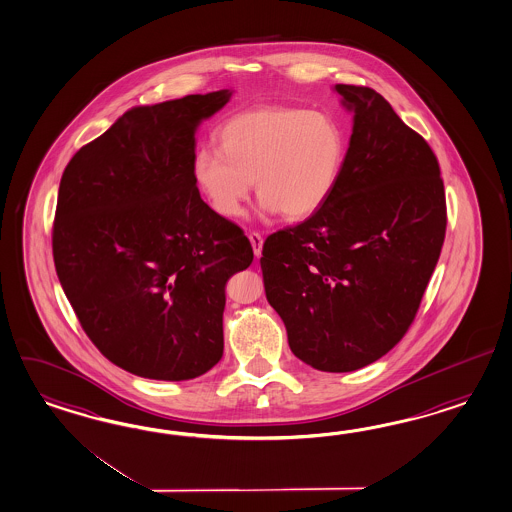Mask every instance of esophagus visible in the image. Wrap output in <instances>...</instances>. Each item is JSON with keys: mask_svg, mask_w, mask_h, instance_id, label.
Segmentation results:
<instances>
[{"mask_svg": "<svg viewBox=\"0 0 512 512\" xmlns=\"http://www.w3.org/2000/svg\"><path fill=\"white\" fill-rule=\"evenodd\" d=\"M249 239L252 250H254V256L260 258L262 256L263 237L258 232H250Z\"/></svg>", "mask_w": 512, "mask_h": 512, "instance_id": "obj_1", "label": "esophagus"}]
</instances>
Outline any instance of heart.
Here are the masks:
<instances>
[{
  "label": "heart",
  "mask_w": 512,
  "mask_h": 512,
  "mask_svg": "<svg viewBox=\"0 0 512 512\" xmlns=\"http://www.w3.org/2000/svg\"><path fill=\"white\" fill-rule=\"evenodd\" d=\"M217 148H198L193 178L215 213L236 219L252 182L260 208L288 221L314 215L340 184L347 137L325 111L269 105L237 113L215 133Z\"/></svg>",
  "instance_id": "heart-1"
}]
</instances>
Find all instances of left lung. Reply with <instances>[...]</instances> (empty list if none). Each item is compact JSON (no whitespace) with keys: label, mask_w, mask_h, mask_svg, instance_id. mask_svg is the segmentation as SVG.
Returning <instances> with one entry per match:
<instances>
[{"label":"left lung","mask_w":512,"mask_h":512,"mask_svg":"<svg viewBox=\"0 0 512 512\" xmlns=\"http://www.w3.org/2000/svg\"><path fill=\"white\" fill-rule=\"evenodd\" d=\"M353 111L340 184L304 223L263 243L267 301L289 347L319 371L345 373L407 334L446 237L438 159L369 87L336 85Z\"/></svg>","instance_id":"1"}]
</instances>
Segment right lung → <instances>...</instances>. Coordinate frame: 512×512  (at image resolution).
<instances>
[{"instance_id": "obj_1", "label": "right lung", "mask_w": 512, "mask_h": 512, "mask_svg": "<svg viewBox=\"0 0 512 512\" xmlns=\"http://www.w3.org/2000/svg\"><path fill=\"white\" fill-rule=\"evenodd\" d=\"M230 96L132 107L61 178L52 247L66 299L98 351L145 379H195L221 360L224 288L254 258L193 178L198 124Z\"/></svg>"}]
</instances>
